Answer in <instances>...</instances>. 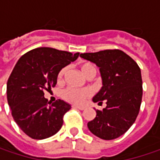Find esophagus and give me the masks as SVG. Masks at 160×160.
Segmentation results:
<instances>
[{
    "label": "esophagus",
    "instance_id": "esophagus-1",
    "mask_svg": "<svg viewBox=\"0 0 160 160\" xmlns=\"http://www.w3.org/2000/svg\"><path fill=\"white\" fill-rule=\"evenodd\" d=\"M73 108H77V109H80V110H83L85 108L84 107H79V106H73Z\"/></svg>",
    "mask_w": 160,
    "mask_h": 160
}]
</instances>
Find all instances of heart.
<instances>
[{
  "label": "heart",
  "mask_w": 160,
  "mask_h": 160,
  "mask_svg": "<svg viewBox=\"0 0 160 160\" xmlns=\"http://www.w3.org/2000/svg\"><path fill=\"white\" fill-rule=\"evenodd\" d=\"M67 68H63L57 75V81L59 83L64 81L65 75L67 73ZM80 69L81 73L86 77H90L91 75H95L96 69L93 64L90 63V62H83L80 65ZM92 95V92L91 90L87 89V88H83V89H75L72 87H68L66 88L63 92H62V97L65 101H67L68 103H70L72 105L75 106H80L82 105L85 100H87L88 98H90Z\"/></svg>",
  "instance_id": "b5f03b06"
}]
</instances>
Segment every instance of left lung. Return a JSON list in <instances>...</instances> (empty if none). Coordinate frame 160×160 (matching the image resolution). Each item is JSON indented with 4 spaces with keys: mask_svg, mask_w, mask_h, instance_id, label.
Segmentation results:
<instances>
[{
    "mask_svg": "<svg viewBox=\"0 0 160 160\" xmlns=\"http://www.w3.org/2000/svg\"><path fill=\"white\" fill-rule=\"evenodd\" d=\"M80 56L99 67L103 87L92 100L107 104L103 111H96L88 128L101 139H116L131 128L140 111L143 96L140 68L118 49L84 52Z\"/></svg>",
    "mask_w": 160,
    "mask_h": 160,
    "instance_id": "left-lung-1",
    "label": "left lung"
}]
</instances>
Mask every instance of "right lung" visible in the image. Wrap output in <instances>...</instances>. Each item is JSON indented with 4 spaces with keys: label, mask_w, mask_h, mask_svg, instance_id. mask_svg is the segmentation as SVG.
<instances>
[{
    "label": "right lung",
    "mask_w": 160,
    "mask_h": 160,
    "mask_svg": "<svg viewBox=\"0 0 160 160\" xmlns=\"http://www.w3.org/2000/svg\"><path fill=\"white\" fill-rule=\"evenodd\" d=\"M79 55L80 52L40 47L17 61L7 81V101L14 120L30 138L45 139L61 129L64 115L71 107L60 99L51 104L43 91L54 87L58 72Z\"/></svg>",
    "instance_id": "obj_1"
}]
</instances>
